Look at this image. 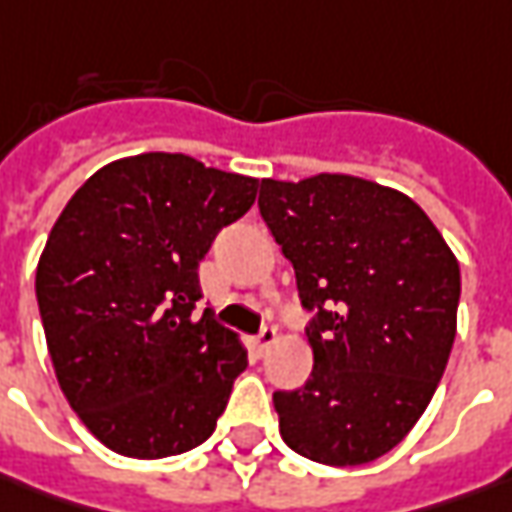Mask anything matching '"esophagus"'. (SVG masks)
I'll return each mask as SVG.
<instances>
[{
	"instance_id": "1",
	"label": "esophagus",
	"mask_w": 512,
	"mask_h": 512,
	"mask_svg": "<svg viewBox=\"0 0 512 512\" xmlns=\"http://www.w3.org/2000/svg\"><path fill=\"white\" fill-rule=\"evenodd\" d=\"M274 340H277V328L274 326H263L260 328V334L255 337V357H266L269 354V348L274 345Z\"/></svg>"
}]
</instances>
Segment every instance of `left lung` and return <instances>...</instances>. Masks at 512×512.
Wrapping results in <instances>:
<instances>
[{
    "mask_svg": "<svg viewBox=\"0 0 512 512\" xmlns=\"http://www.w3.org/2000/svg\"><path fill=\"white\" fill-rule=\"evenodd\" d=\"M257 206L314 314L311 377L272 397L280 436L320 465L374 462L414 428L445 374L459 263L408 195L354 175L266 178Z\"/></svg>",
    "mask_w": 512,
    "mask_h": 512,
    "instance_id": "left-lung-1",
    "label": "left lung"
}]
</instances>
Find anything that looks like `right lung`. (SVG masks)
I'll use <instances>...</instances> for the list:
<instances>
[{"mask_svg":"<svg viewBox=\"0 0 512 512\" xmlns=\"http://www.w3.org/2000/svg\"><path fill=\"white\" fill-rule=\"evenodd\" d=\"M255 195V178L144 152L98 169L53 226L36 269L47 351L70 408L115 453L164 459L215 431L249 357L201 311L198 263Z\"/></svg>","mask_w":512,"mask_h":512,"instance_id":"obj_1","label":"right lung"}]
</instances>
